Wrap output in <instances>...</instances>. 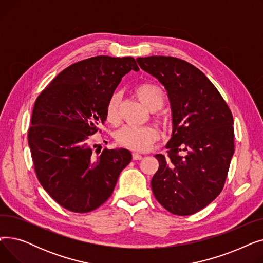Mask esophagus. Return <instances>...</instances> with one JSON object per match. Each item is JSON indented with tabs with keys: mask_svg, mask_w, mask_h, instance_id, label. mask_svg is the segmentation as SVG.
Wrapping results in <instances>:
<instances>
[{
	"mask_svg": "<svg viewBox=\"0 0 263 263\" xmlns=\"http://www.w3.org/2000/svg\"><path fill=\"white\" fill-rule=\"evenodd\" d=\"M132 158H133V160H142V159H143V156H141L140 154L134 153V154L132 155Z\"/></svg>",
	"mask_w": 263,
	"mask_h": 263,
	"instance_id": "esophagus-1",
	"label": "esophagus"
}]
</instances>
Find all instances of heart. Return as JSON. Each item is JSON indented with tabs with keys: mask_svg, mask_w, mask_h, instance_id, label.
I'll use <instances>...</instances> for the list:
<instances>
[{
	"mask_svg": "<svg viewBox=\"0 0 263 263\" xmlns=\"http://www.w3.org/2000/svg\"><path fill=\"white\" fill-rule=\"evenodd\" d=\"M134 92L143 105L151 112L160 109L165 100L163 89L154 83H143L134 88ZM119 102L120 93L114 92L109 97L105 106V118L112 123L117 124L119 121ZM166 126V120H162ZM116 141L120 146L129 148L134 151H146L159 139V132L154 127H136L124 126L115 135Z\"/></svg>",
	"mask_w": 263,
	"mask_h": 263,
	"instance_id": "1",
	"label": "heart"
}]
</instances>
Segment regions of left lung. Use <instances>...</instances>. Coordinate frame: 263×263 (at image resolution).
Here are the masks:
<instances>
[{"label": "left lung", "mask_w": 263, "mask_h": 263, "mask_svg": "<svg viewBox=\"0 0 263 263\" xmlns=\"http://www.w3.org/2000/svg\"><path fill=\"white\" fill-rule=\"evenodd\" d=\"M161 83L172 107L167 157L156 155L154 195L176 215L203 209L222 192L234 153L233 118L211 81L198 68L172 57L136 59Z\"/></svg>", "instance_id": "obj_1"}]
</instances>
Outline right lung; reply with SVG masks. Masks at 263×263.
Listing matches in <instances>:
<instances>
[{
    "instance_id": "right-lung-1",
    "label": "right lung",
    "mask_w": 263,
    "mask_h": 263,
    "mask_svg": "<svg viewBox=\"0 0 263 263\" xmlns=\"http://www.w3.org/2000/svg\"><path fill=\"white\" fill-rule=\"evenodd\" d=\"M140 69L133 58L100 55L72 64L36 99L27 134L36 176L63 208L86 213L112 195L129 150L103 149L93 159L89 136L105 121V106L122 77Z\"/></svg>"
}]
</instances>
